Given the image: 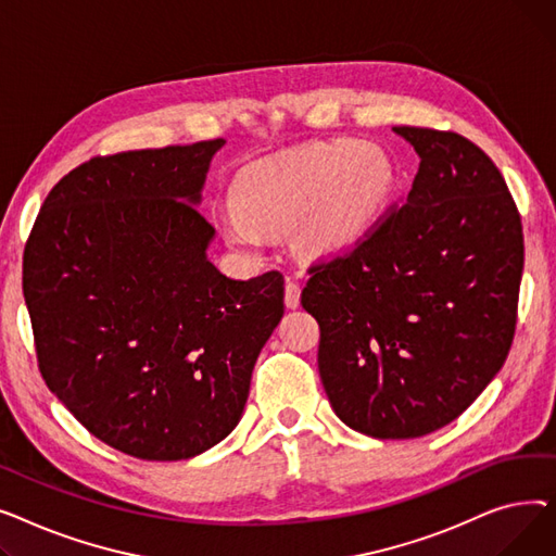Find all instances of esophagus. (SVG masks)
Instances as JSON below:
<instances>
[{
  "label": "esophagus",
  "instance_id": "esophagus-1",
  "mask_svg": "<svg viewBox=\"0 0 556 556\" xmlns=\"http://www.w3.org/2000/svg\"><path fill=\"white\" fill-rule=\"evenodd\" d=\"M300 298H302V288L298 281L288 279L286 281V295H283V302L288 308H298L300 306Z\"/></svg>",
  "mask_w": 556,
  "mask_h": 556
}]
</instances>
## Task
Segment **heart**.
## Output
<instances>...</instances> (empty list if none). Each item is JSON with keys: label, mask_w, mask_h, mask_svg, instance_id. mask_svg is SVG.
I'll return each mask as SVG.
<instances>
[{"label": "heart", "mask_w": 556, "mask_h": 556, "mask_svg": "<svg viewBox=\"0 0 556 556\" xmlns=\"http://www.w3.org/2000/svg\"><path fill=\"white\" fill-rule=\"evenodd\" d=\"M396 180L392 157L376 143L319 141L258 162L233 187V216L223 220L229 245L256 250L263 231L300 220V245L317 256L356 248L386 212Z\"/></svg>", "instance_id": "1"}]
</instances>
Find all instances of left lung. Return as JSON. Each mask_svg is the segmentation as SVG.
<instances>
[{
	"label": "left lung",
	"instance_id": "1",
	"mask_svg": "<svg viewBox=\"0 0 556 556\" xmlns=\"http://www.w3.org/2000/svg\"><path fill=\"white\" fill-rule=\"evenodd\" d=\"M419 155L410 193L346 256L311 268L317 367L342 424L413 440L457 419L516 329L522 227L501 170L455 132L392 128Z\"/></svg>",
	"mask_w": 556,
	"mask_h": 556
}]
</instances>
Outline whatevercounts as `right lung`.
Returning a JSON list of instances; mask_svg holds the SVG:
<instances>
[{
    "label": "right lung",
    "instance_id": "right-lung-1",
    "mask_svg": "<svg viewBox=\"0 0 556 556\" xmlns=\"http://www.w3.org/2000/svg\"><path fill=\"white\" fill-rule=\"evenodd\" d=\"M225 139L94 157L58 182L24 250L49 390L97 440L189 459L237 428L283 317V277L223 275L198 214Z\"/></svg>",
    "mask_w": 556,
    "mask_h": 556
}]
</instances>
